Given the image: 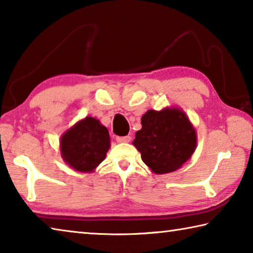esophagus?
Returning a JSON list of instances; mask_svg holds the SVG:
<instances>
[{"label":"esophagus","mask_w":253,"mask_h":253,"mask_svg":"<svg viewBox=\"0 0 253 253\" xmlns=\"http://www.w3.org/2000/svg\"><path fill=\"white\" fill-rule=\"evenodd\" d=\"M116 140L118 143H128L131 140L130 136H123V137H116Z\"/></svg>","instance_id":"34e87169"}]
</instances>
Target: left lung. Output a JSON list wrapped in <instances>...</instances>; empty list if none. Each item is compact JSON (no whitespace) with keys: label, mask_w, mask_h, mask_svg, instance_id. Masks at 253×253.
<instances>
[{"label":"left lung","mask_w":253,"mask_h":253,"mask_svg":"<svg viewBox=\"0 0 253 253\" xmlns=\"http://www.w3.org/2000/svg\"><path fill=\"white\" fill-rule=\"evenodd\" d=\"M135 147L143 162L156 174L174 172L190 160L196 146L193 126L182 110H148L136 131Z\"/></svg>","instance_id":"obj_1"}]
</instances>
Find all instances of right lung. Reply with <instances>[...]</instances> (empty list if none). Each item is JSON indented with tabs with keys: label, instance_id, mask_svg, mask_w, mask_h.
Returning a JSON list of instances; mask_svg holds the SVG:
<instances>
[{
	"label": "right lung",
	"instance_id": "obj_1",
	"mask_svg": "<svg viewBox=\"0 0 253 253\" xmlns=\"http://www.w3.org/2000/svg\"><path fill=\"white\" fill-rule=\"evenodd\" d=\"M60 144L68 165L79 172H92L110 147L109 132L98 119L85 117L65 132Z\"/></svg>",
	"mask_w": 253,
	"mask_h": 253
}]
</instances>
